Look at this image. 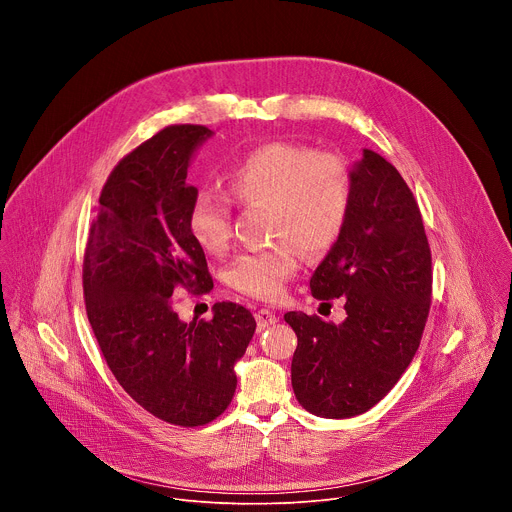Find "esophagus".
<instances>
[{
  "mask_svg": "<svg viewBox=\"0 0 512 512\" xmlns=\"http://www.w3.org/2000/svg\"><path fill=\"white\" fill-rule=\"evenodd\" d=\"M255 320H257V326H259V330H265V328H269V326H273V324H277V320H279V316L275 314V312H271V310H259L257 314H255Z\"/></svg>",
  "mask_w": 512,
  "mask_h": 512,
  "instance_id": "obj_1",
  "label": "esophagus"
}]
</instances>
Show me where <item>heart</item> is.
Listing matches in <instances>:
<instances>
[{"label": "heart", "mask_w": 512, "mask_h": 512, "mask_svg": "<svg viewBox=\"0 0 512 512\" xmlns=\"http://www.w3.org/2000/svg\"><path fill=\"white\" fill-rule=\"evenodd\" d=\"M227 184L239 202L271 206V235L281 239L243 253L229 271L231 285L257 300L279 298L300 267V245L308 253L330 249L350 214V168L342 158L306 145L265 143L229 170ZM190 229L204 251L225 253L233 239L229 196L200 192L190 208Z\"/></svg>", "instance_id": "b5f03b06"}]
</instances>
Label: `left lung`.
Wrapping results in <instances>:
<instances>
[{"instance_id": "obj_1", "label": "left lung", "mask_w": 512, "mask_h": 512, "mask_svg": "<svg viewBox=\"0 0 512 512\" xmlns=\"http://www.w3.org/2000/svg\"><path fill=\"white\" fill-rule=\"evenodd\" d=\"M350 174L346 227L310 279L316 300L344 296L346 318L283 316L298 336L296 399L328 419L369 411L395 387L419 348L431 302V251L409 186L373 150H362Z\"/></svg>"}]
</instances>
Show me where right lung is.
I'll return each mask as SVG.
<instances>
[{
  "label": "right lung",
  "instance_id": "right-lung-1",
  "mask_svg": "<svg viewBox=\"0 0 512 512\" xmlns=\"http://www.w3.org/2000/svg\"><path fill=\"white\" fill-rule=\"evenodd\" d=\"M212 135L204 125H170L127 154L107 178L83 265L91 328L111 373L145 411L196 427L221 415L237 389L235 364L255 318L218 302L212 320L182 322L172 294L212 289L190 229L198 188L190 162Z\"/></svg>",
  "mask_w": 512,
  "mask_h": 512
}]
</instances>
